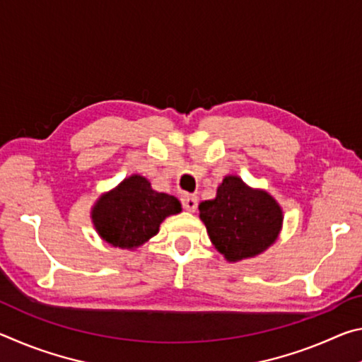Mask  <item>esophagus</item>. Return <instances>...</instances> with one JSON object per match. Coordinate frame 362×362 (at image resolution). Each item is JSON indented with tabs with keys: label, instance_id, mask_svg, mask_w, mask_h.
Here are the masks:
<instances>
[{
	"label": "esophagus",
	"instance_id": "1",
	"mask_svg": "<svg viewBox=\"0 0 362 362\" xmlns=\"http://www.w3.org/2000/svg\"><path fill=\"white\" fill-rule=\"evenodd\" d=\"M182 206L183 209L188 212H194L198 209V198L194 194H183L182 196Z\"/></svg>",
	"mask_w": 362,
	"mask_h": 362
}]
</instances>
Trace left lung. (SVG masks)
<instances>
[{"label": "left lung", "instance_id": "8db88e82", "mask_svg": "<svg viewBox=\"0 0 362 362\" xmlns=\"http://www.w3.org/2000/svg\"><path fill=\"white\" fill-rule=\"evenodd\" d=\"M199 217L226 260L254 257L276 240L283 212L272 196L250 189L240 177H225L216 199L199 204Z\"/></svg>", "mask_w": 362, "mask_h": 362}]
</instances>
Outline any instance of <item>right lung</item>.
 Wrapping results in <instances>:
<instances>
[{
    "mask_svg": "<svg viewBox=\"0 0 362 362\" xmlns=\"http://www.w3.org/2000/svg\"><path fill=\"white\" fill-rule=\"evenodd\" d=\"M180 211L179 199L155 192L148 180L132 175L97 201L93 222L108 244L132 249L155 236L163 220Z\"/></svg>",
    "mask_w": 362,
    "mask_h": 362,
    "instance_id": "obj_1",
    "label": "right lung"
}]
</instances>
